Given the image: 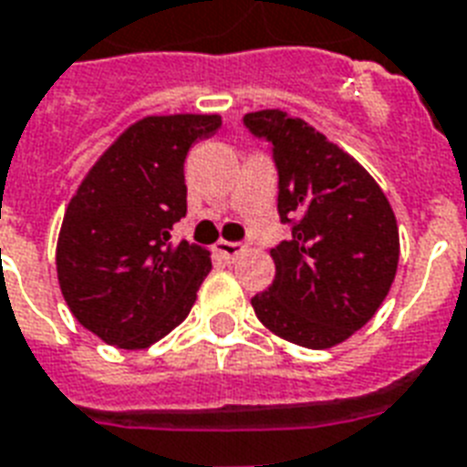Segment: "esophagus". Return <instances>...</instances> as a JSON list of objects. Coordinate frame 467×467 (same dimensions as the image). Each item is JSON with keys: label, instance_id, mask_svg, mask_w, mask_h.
<instances>
[{"label": "esophagus", "instance_id": "esophagus-1", "mask_svg": "<svg viewBox=\"0 0 467 467\" xmlns=\"http://www.w3.org/2000/svg\"><path fill=\"white\" fill-rule=\"evenodd\" d=\"M216 253H222L226 260L238 258L241 253H244V244H234V241H219L216 244Z\"/></svg>", "mask_w": 467, "mask_h": 467}]
</instances>
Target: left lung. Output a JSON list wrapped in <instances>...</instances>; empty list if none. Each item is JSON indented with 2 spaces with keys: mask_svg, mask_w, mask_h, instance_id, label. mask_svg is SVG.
I'll list each match as a JSON object with an SVG mask.
<instances>
[{
  "mask_svg": "<svg viewBox=\"0 0 467 467\" xmlns=\"http://www.w3.org/2000/svg\"><path fill=\"white\" fill-rule=\"evenodd\" d=\"M273 143L277 212L292 238L270 251L275 280L251 299L255 317L285 341L334 348L375 317L395 283L400 229L382 187L360 162L283 109L244 117Z\"/></svg>",
  "mask_w": 467,
  "mask_h": 467,
  "instance_id": "1",
  "label": "left lung"
}]
</instances>
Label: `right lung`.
Wrapping results in <instances>:
<instances>
[{
	"label": "right lung",
	"mask_w": 467,
	"mask_h": 467,
	"mask_svg": "<svg viewBox=\"0 0 467 467\" xmlns=\"http://www.w3.org/2000/svg\"><path fill=\"white\" fill-rule=\"evenodd\" d=\"M219 114L143 117L89 168L57 234V283L72 317L126 350L161 341L192 309L212 270L202 245L172 244L187 214L184 158Z\"/></svg>",
	"instance_id": "obj_1"
}]
</instances>
